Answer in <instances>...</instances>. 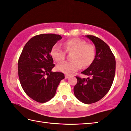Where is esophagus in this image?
Instances as JSON below:
<instances>
[{
  "label": "esophagus",
  "instance_id": "1",
  "mask_svg": "<svg viewBox=\"0 0 131 131\" xmlns=\"http://www.w3.org/2000/svg\"><path fill=\"white\" fill-rule=\"evenodd\" d=\"M70 77V75H65V78L66 79H67V78H68Z\"/></svg>",
  "mask_w": 131,
  "mask_h": 131
}]
</instances>
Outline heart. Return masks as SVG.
Here are the masks:
<instances>
[{
	"label": "heart",
	"mask_w": 131,
	"mask_h": 131,
	"mask_svg": "<svg viewBox=\"0 0 131 131\" xmlns=\"http://www.w3.org/2000/svg\"><path fill=\"white\" fill-rule=\"evenodd\" d=\"M66 52H72L71 61L64 62L57 66V70L71 75L81 69L82 66L87 67L93 63L95 58V50L93 45L88 44L83 40L72 38L63 42ZM50 54L57 62L63 61L66 57V52L58 44H55L50 50Z\"/></svg>",
	"instance_id": "1"
}]
</instances>
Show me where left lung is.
I'll return each instance as SVG.
<instances>
[{"instance_id":"obj_1","label":"left lung","mask_w":131,"mask_h":131,"mask_svg":"<svg viewBox=\"0 0 131 131\" xmlns=\"http://www.w3.org/2000/svg\"><path fill=\"white\" fill-rule=\"evenodd\" d=\"M95 45L94 60L82 74L88 78L76 77L78 82L74 86L75 96L86 104L100 101L108 92L113 83L116 71L115 57L107 43L94 36H86Z\"/></svg>"}]
</instances>
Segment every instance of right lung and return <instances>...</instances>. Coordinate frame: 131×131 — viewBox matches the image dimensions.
Returning <instances> with one entry per match:
<instances>
[{
    "label": "right lung",
    "mask_w": 131,
    "mask_h": 131,
    "mask_svg": "<svg viewBox=\"0 0 131 131\" xmlns=\"http://www.w3.org/2000/svg\"><path fill=\"white\" fill-rule=\"evenodd\" d=\"M61 36L42 34L33 37L23 48L18 63V76L25 93L40 103L54 97L63 73L52 72L54 67L50 50Z\"/></svg>",
    "instance_id": "right-lung-1"
}]
</instances>
